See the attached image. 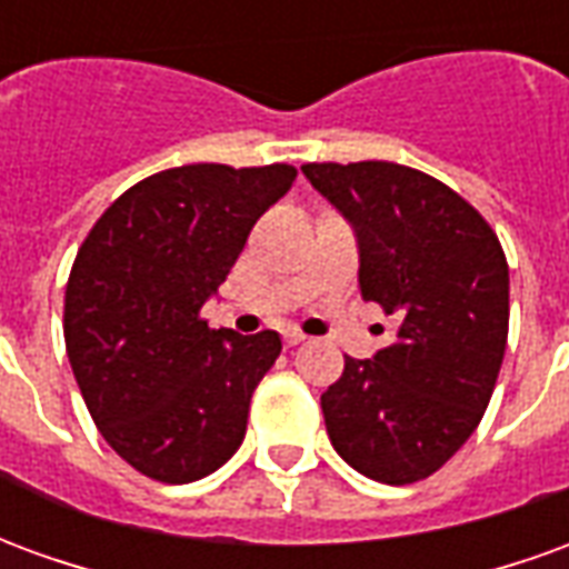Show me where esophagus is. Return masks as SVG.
<instances>
[{"mask_svg": "<svg viewBox=\"0 0 569 569\" xmlns=\"http://www.w3.org/2000/svg\"><path fill=\"white\" fill-rule=\"evenodd\" d=\"M301 341H305V335L298 332V329H286V332H283V345L286 347H296V345H301Z\"/></svg>", "mask_w": 569, "mask_h": 569, "instance_id": "34e87169", "label": "esophagus"}]
</instances>
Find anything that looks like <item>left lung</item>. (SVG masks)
<instances>
[{
    "instance_id": "left-lung-1",
    "label": "left lung",
    "mask_w": 569,
    "mask_h": 569,
    "mask_svg": "<svg viewBox=\"0 0 569 569\" xmlns=\"http://www.w3.org/2000/svg\"><path fill=\"white\" fill-rule=\"evenodd\" d=\"M353 224L359 289L396 317L393 345L345 357L322 393L335 451L366 478L411 485L485 418L509 338V264L481 212L439 179L390 161L305 163Z\"/></svg>"
}]
</instances>
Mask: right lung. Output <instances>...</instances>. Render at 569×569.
I'll return each instance as SVG.
<instances>
[{
    "label": "right lung",
    "instance_id": "right-lung-1",
    "mask_svg": "<svg viewBox=\"0 0 569 569\" xmlns=\"http://www.w3.org/2000/svg\"><path fill=\"white\" fill-rule=\"evenodd\" d=\"M296 167L186 163L130 186L72 261L63 338L84 406L137 472L188 485L231 460L280 335L200 320Z\"/></svg>",
    "mask_w": 569,
    "mask_h": 569
}]
</instances>
